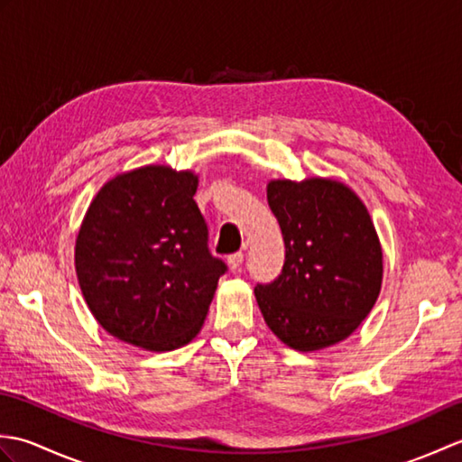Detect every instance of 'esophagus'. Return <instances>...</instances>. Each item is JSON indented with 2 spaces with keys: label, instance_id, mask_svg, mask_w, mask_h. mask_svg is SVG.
<instances>
[{
  "label": "esophagus",
  "instance_id": "obj_1",
  "mask_svg": "<svg viewBox=\"0 0 462 462\" xmlns=\"http://www.w3.org/2000/svg\"><path fill=\"white\" fill-rule=\"evenodd\" d=\"M228 268L232 270V272H236V270H240L242 268V262H244V254L242 252H236V254H230L228 256Z\"/></svg>",
  "mask_w": 462,
  "mask_h": 462
}]
</instances>
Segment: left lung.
I'll return each mask as SVG.
<instances>
[{
  "label": "left lung",
  "mask_w": 462,
  "mask_h": 462,
  "mask_svg": "<svg viewBox=\"0 0 462 462\" xmlns=\"http://www.w3.org/2000/svg\"><path fill=\"white\" fill-rule=\"evenodd\" d=\"M286 262L278 280L254 296L266 326L298 351L347 339L375 306L383 250L367 206L347 184L323 176L268 182Z\"/></svg>",
  "instance_id": "left-lung-1"
}]
</instances>
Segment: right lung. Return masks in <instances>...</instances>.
Returning <instances> with one entry per match:
<instances>
[{
    "mask_svg": "<svg viewBox=\"0 0 462 462\" xmlns=\"http://www.w3.org/2000/svg\"><path fill=\"white\" fill-rule=\"evenodd\" d=\"M199 174L146 164L106 180L75 240V270L93 318L146 351L190 343L226 272L208 252L194 202Z\"/></svg>",
    "mask_w": 462,
    "mask_h": 462,
    "instance_id": "obj_1",
    "label": "right lung"
}]
</instances>
